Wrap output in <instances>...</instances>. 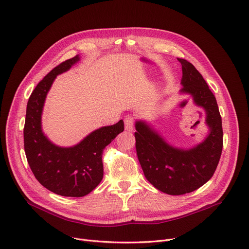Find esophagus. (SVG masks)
<instances>
[{"label": "esophagus", "instance_id": "obj_1", "mask_svg": "<svg viewBox=\"0 0 249 249\" xmlns=\"http://www.w3.org/2000/svg\"><path fill=\"white\" fill-rule=\"evenodd\" d=\"M124 128L127 131H132V129H133V117L131 115H126L124 117Z\"/></svg>", "mask_w": 249, "mask_h": 249}]
</instances>
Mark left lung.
Instances as JSON below:
<instances>
[{"mask_svg":"<svg viewBox=\"0 0 249 249\" xmlns=\"http://www.w3.org/2000/svg\"><path fill=\"white\" fill-rule=\"evenodd\" d=\"M182 65L180 94L191 95L206 112L209 133L191 148L176 147L145 121L135 122V147L145 178L168 195H184L206 184L213 175L223 150V126L216 100L195 66L177 58Z\"/></svg>","mask_w":249,"mask_h":249,"instance_id":"obj_1","label":"left lung"}]
</instances>
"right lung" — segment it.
<instances>
[{
	"label": "right lung",
	"mask_w": 249,
	"mask_h": 249,
	"mask_svg": "<svg viewBox=\"0 0 249 249\" xmlns=\"http://www.w3.org/2000/svg\"><path fill=\"white\" fill-rule=\"evenodd\" d=\"M80 60L79 55L53 68L32 93L26 106L23 128L24 151L37 181L47 190L64 197H84L104 176L103 151L124 131V121L102 126L70 147L51 142L42 131L41 116L48 91L57 75Z\"/></svg>",
	"instance_id": "1"
}]
</instances>
